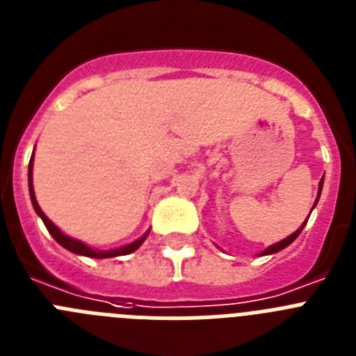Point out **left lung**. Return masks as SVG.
Listing matches in <instances>:
<instances>
[{"label":"left lung","mask_w":356,"mask_h":356,"mask_svg":"<svg viewBox=\"0 0 356 356\" xmlns=\"http://www.w3.org/2000/svg\"><path fill=\"white\" fill-rule=\"evenodd\" d=\"M323 181H325V178H321V181H319V193H317V200H316V203H314V207H316V205H317V201H319L321 191H323ZM314 207H312V210H314ZM308 217H310V216H308ZM307 221H308V219H307ZM307 221H305L303 225L300 226V228L296 229L294 234H291L287 238H284V241H280V242H276V244H273V246H269L266 251H262V253H260V254H273V253H278V251L285 250V248H287L289 244H292V242H294L296 238H298V235L301 234V229L305 228V225H307Z\"/></svg>","instance_id":"left-lung-1"}]
</instances>
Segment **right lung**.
Here are the masks:
<instances>
[{"label": "right lung", "instance_id": "add662e5", "mask_svg": "<svg viewBox=\"0 0 356 356\" xmlns=\"http://www.w3.org/2000/svg\"><path fill=\"white\" fill-rule=\"evenodd\" d=\"M31 169H33V153H31V159H30V165H28V185H30V197H31V205H33V209H35L37 216L42 219V222L46 225V228H48L49 234L53 235V238H55L58 244H60L62 248H65V250H69L71 253H76V254H83V257H90V259H112V257H121V254H130L134 253L137 248L143 244L144 241H146V237L149 235V232H146V234L143 235L140 238H137L135 242H131V244H127V246L122 248H115V250H108V251H99V250H92L90 246H87V244H83L81 241H76V238L72 237H67L65 234H62L60 229L56 228L55 225H53L51 221H49L48 217H46V213L40 210L39 203H37L35 200V193H33V184H31Z\"/></svg>", "mask_w": 356, "mask_h": 356}]
</instances>
